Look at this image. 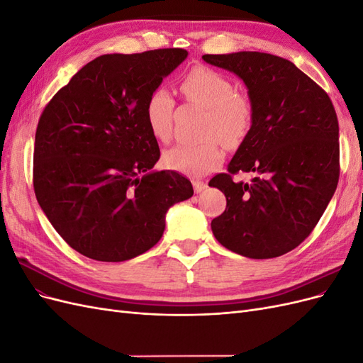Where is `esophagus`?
I'll return each mask as SVG.
<instances>
[{
  "label": "esophagus",
  "mask_w": 363,
  "mask_h": 363,
  "mask_svg": "<svg viewBox=\"0 0 363 363\" xmlns=\"http://www.w3.org/2000/svg\"><path fill=\"white\" fill-rule=\"evenodd\" d=\"M192 184H194V191H195L196 194L203 192V191L206 189V186H207V184H206L204 182H201V180H194Z\"/></svg>",
  "instance_id": "1"
}]
</instances>
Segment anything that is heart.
<instances>
[{"mask_svg": "<svg viewBox=\"0 0 363 363\" xmlns=\"http://www.w3.org/2000/svg\"><path fill=\"white\" fill-rule=\"evenodd\" d=\"M180 92L186 101L206 111L200 130L204 139L164 151L163 164L186 175H204L224 160L219 141L228 150L244 144L252 127L255 107L247 94L235 89L227 75L203 65H195L182 77ZM174 107V98L163 87L152 91L145 101L147 125L160 142H168L172 135Z\"/></svg>", "mask_w": 363, "mask_h": 363, "instance_id": "obj_1", "label": "heart"}]
</instances>
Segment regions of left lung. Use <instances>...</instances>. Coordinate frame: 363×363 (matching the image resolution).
I'll return each instance as SVG.
<instances>
[{
    "instance_id": "1",
    "label": "left lung",
    "mask_w": 363,
    "mask_h": 363,
    "mask_svg": "<svg viewBox=\"0 0 363 363\" xmlns=\"http://www.w3.org/2000/svg\"><path fill=\"white\" fill-rule=\"evenodd\" d=\"M248 87L255 119L245 142L208 186L224 192L212 221L218 242L250 259L279 257L312 233L339 180V125L330 96L286 59L268 52L206 54ZM239 172L253 174L248 185Z\"/></svg>"
}]
</instances>
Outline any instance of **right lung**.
<instances>
[{
  "label": "right lung",
  "instance_id": "add662e5",
  "mask_svg": "<svg viewBox=\"0 0 363 363\" xmlns=\"http://www.w3.org/2000/svg\"><path fill=\"white\" fill-rule=\"evenodd\" d=\"M188 57L183 48L104 54L77 72L39 118L33 188L56 232L80 255L124 262L155 247L191 182L151 171L160 157L148 95Z\"/></svg>",
  "mask_w": 363,
  "mask_h": 363
}]
</instances>
